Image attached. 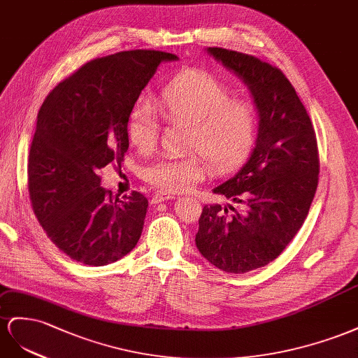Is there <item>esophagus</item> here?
<instances>
[{
    "label": "esophagus",
    "instance_id": "obj_1",
    "mask_svg": "<svg viewBox=\"0 0 358 358\" xmlns=\"http://www.w3.org/2000/svg\"><path fill=\"white\" fill-rule=\"evenodd\" d=\"M173 196L172 195H169V193H156V195H152V198H151V203H160V202H163V201H169V199H172Z\"/></svg>",
    "mask_w": 358,
    "mask_h": 358
}]
</instances>
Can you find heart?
<instances>
[{
	"mask_svg": "<svg viewBox=\"0 0 358 358\" xmlns=\"http://www.w3.org/2000/svg\"><path fill=\"white\" fill-rule=\"evenodd\" d=\"M157 109L166 121L189 126L187 148L201 152L217 172L237 166L257 134V112L250 101L231 99L219 79L199 71L172 79L162 91ZM127 135L141 152L156 148L160 122L148 100H138L131 109ZM207 169L199 155L165 156L147 163L142 178L162 192H181L206 178Z\"/></svg>",
	"mask_w": 358,
	"mask_h": 358,
	"instance_id": "b5f03b06",
	"label": "heart"
}]
</instances>
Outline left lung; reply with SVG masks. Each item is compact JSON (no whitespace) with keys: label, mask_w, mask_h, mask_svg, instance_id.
<instances>
[{"label":"left lung","mask_w":358,"mask_h":358,"mask_svg":"<svg viewBox=\"0 0 358 358\" xmlns=\"http://www.w3.org/2000/svg\"><path fill=\"white\" fill-rule=\"evenodd\" d=\"M206 50L248 87L258 114L248 162L213 189L237 208L203 207L195 238L214 267L241 274L274 261L301 228L318 187V145L308 110L279 69L236 50Z\"/></svg>","instance_id":"1"}]
</instances>
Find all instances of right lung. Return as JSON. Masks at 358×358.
I'll return each mask as SVG.
<instances>
[{"instance_id":"add662e5","label":"right lung","mask_w":358,"mask_h":358,"mask_svg":"<svg viewBox=\"0 0 358 358\" xmlns=\"http://www.w3.org/2000/svg\"><path fill=\"white\" fill-rule=\"evenodd\" d=\"M159 50L97 58L59 83L37 115L28 156V190L48 237L69 258L101 267L135 249L147 198L112 195L99 169L124 160L127 121L157 67L177 61Z\"/></svg>"}]
</instances>
